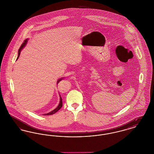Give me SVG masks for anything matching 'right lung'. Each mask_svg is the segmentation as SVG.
<instances>
[{"label": "right lung", "instance_id": "right-lung-1", "mask_svg": "<svg viewBox=\"0 0 154 154\" xmlns=\"http://www.w3.org/2000/svg\"><path fill=\"white\" fill-rule=\"evenodd\" d=\"M28 38H26L25 41H24V42L22 43V45H21V47L20 48V49H19V50H18V57H17V60L19 58V57H20V53H21V50H22V49L25 47V45H26L27 44V42H28ZM62 79H63V78L62 77V78H61V79H58V80L57 81V84H58L59 83V81H60L62 80ZM60 96V102H59V104H58V107L56 108V109H55L54 110H52L51 111V112H48V113H47V114H43L44 116H48V115H52V114H55V112H57L62 107V97H61V96L60 95H59Z\"/></svg>", "mask_w": 154, "mask_h": 154}]
</instances>
